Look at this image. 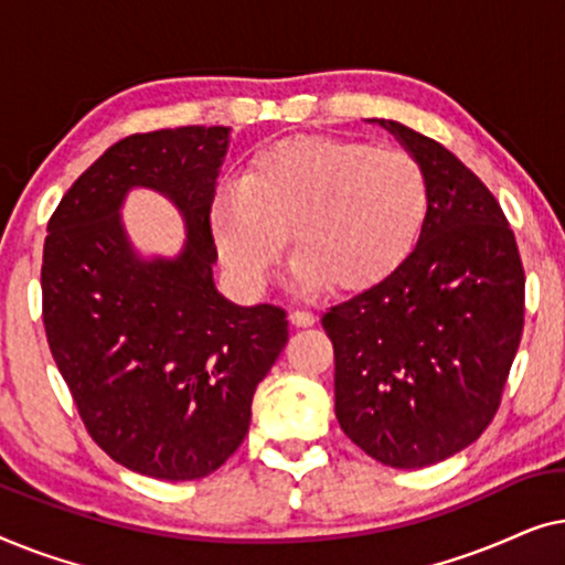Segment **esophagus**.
<instances>
[{"label": "esophagus", "mask_w": 565, "mask_h": 565, "mask_svg": "<svg viewBox=\"0 0 565 565\" xmlns=\"http://www.w3.org/2000/svg\"><path fill=\"white\" fill-rule=\"evenodd\" d=\"M290 323L296 329H306V327H313L316 323V316L311 311H292L290 313Z\"/></svg>", "instance_id": "34e87169"}]
</instances>
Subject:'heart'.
<instances>
[{
	"mask_svg": "<svg viewBox=\"0 0 565 565\" xmlns=\"http://www.w3.org/2000/svg\"><path fill=\"white\" fill-rule=\"evenodd\" d=\"M427 211V177L412 153L296 136L259 149L242 182L223 184L211 223L221 259L246 285H265L290 236L303 288L354 292L406 259Z\"/></svg>",
	"mask_w": 565,
	"mask_h": 565,
	"instance_id": "1",
	"label": "heart"
}]
</instances>
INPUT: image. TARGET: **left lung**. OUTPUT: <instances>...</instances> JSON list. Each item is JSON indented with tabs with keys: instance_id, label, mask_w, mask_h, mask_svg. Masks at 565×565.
I'll use <instances>...</instances> for the list:
<instances>
[{
	"instance_id": "1",
	"label": "left lung",
	"mask_w": 565,
	"mask_h": 565,
	"mask_svg": "<svg viewBox=\"0 0 565 565\" xmlns=\"http://www.w3.org/2000/svg\"><path fill=\"white\" fill-rule=\"evenodd\" d=\"M419 161L429 211L388 277L323 313L339 427L370 458L424 468L497 414L524 323V269L489 188L443 143L377 120Z\"/></svg>"
}]
</instances>
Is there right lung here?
Masks as SVG:
<instances>
[{
  "label": "right lung",
  "instance_id": "add662e5",
  "mask_svg": "<svg viewBox=\"0 0 565 565\" xmlns=\"http://www.w3.org/2000/svg\"><path fill=\"white\" fill-rule=\"evenodd\" d=\"M231 128L184 126L110 146L49 221L43 323L92 439L159 481L218 470L244 443L252 398L288 342L277 306H236L213 280L211 207ZM136 186L185 221L174 258H143L119 211Z\"/></svg>",
  "mask_w": 565,
  "mask_h": 565
}]
</instances>
